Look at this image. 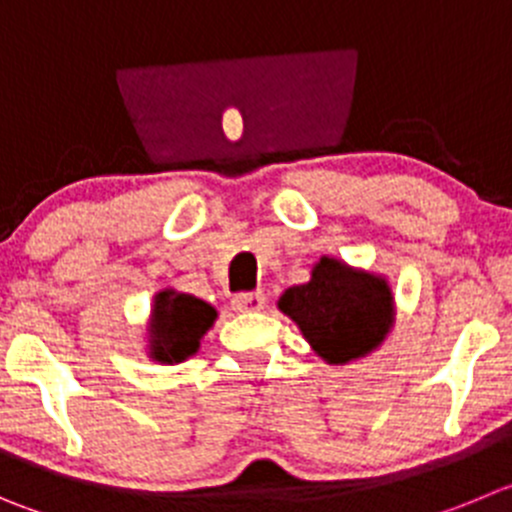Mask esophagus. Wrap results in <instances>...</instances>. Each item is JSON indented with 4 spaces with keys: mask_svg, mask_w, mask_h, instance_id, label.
<instances>
[{
    "mask_svg": "<svg viewBox=\"0 0 512 512\" xmlns=\"http://www.w3.org/2000/svg\"><path fill=\"white\" fill-rule=\"evenodd\" d=\"M233 309L236 311H261L266 306L264 291H241L231 299Z\"/></svg>",
    "mask_w": 512,
    "mask_h": 512,
    "instance_id": "1",
    "label": "esophagus"
}]
</instances>
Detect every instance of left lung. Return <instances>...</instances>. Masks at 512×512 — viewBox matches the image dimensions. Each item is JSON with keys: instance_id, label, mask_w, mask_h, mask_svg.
Segmentation results:
<instances>
[{"instance_id": "obj_1", "label": "left lung", "mask_w": 512, "mask_h": 512, "mask_svg": "<svg viewBox=\"0 0 512 512\" xmlns=\"http://www.w3.org/2000/svg\"><path fill=\"white\" fill-rule=\"evenodd\" d=\"M279 309L299 324L319 357L347 364L372 352L392 326V294L382 279L321 259L309 284L291 286Z\"/></svg>"}]
</instances>
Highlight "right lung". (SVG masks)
<instances>
[{"label": "right lung", "mask_w": 512, "mask_h": 512, "mask_svg": "<svg viewBox=\"0 0 512 512\" xmlns=\"http://www.w3.org/2000/svg\"><path fill=\"white\" fill-rule=\"evenodd\" d=\"M216 321V309L203 299L191 294H178L173 289H165L155 296L153 306V359L165 364L180 362L191 357L201 344L203 334L211 329Z\"/></svg>", "instance_id": "right-lung-1"}]
</instances>
